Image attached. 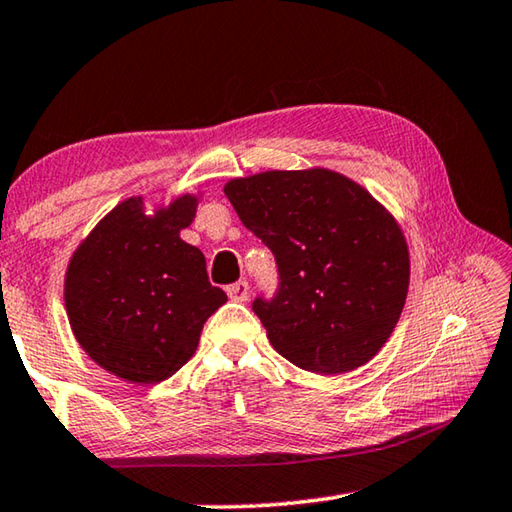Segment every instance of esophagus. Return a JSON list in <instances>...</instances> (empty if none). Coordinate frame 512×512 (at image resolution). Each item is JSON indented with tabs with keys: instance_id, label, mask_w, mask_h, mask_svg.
<instances>
[{
	"instance_id": "esophagus-1",
	"label": "esophagus",
	"mask_w": 512,
	"mask_h": 512,
	"mask_svg": "<svg viewBox=\"0 0 512 512\" xmlns=\"http://www.w3.org/2000/svg\"><path fill=\"white\" fill-rule=\"evenodd\" d=\"M226 291H228V297H230V300H235V302H246V300H248V293H250V286H248V282H246V280H241V282H237V284L228 286Z\"/></svg>"
}]
</instances>
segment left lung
I'll use <instances>...</instances> for the list:
<instances>
[{"mask_svg": "<svg viewBox=\"0 0 512 512\" xmlns=\"http://www.w3.org/2000/svg\"><path fill=\"white\" fill-rule=\"evenodd\" d=\"M224 192L280 268L275 300L253 304L273 349L320 376L374 358L410 288V250L392 212L329 167L237 176Z\"/></svg>", "mask_w": 512, "mask_h": 512, "instance_id": "obj_1", "label": "left lung"}]
</instances>
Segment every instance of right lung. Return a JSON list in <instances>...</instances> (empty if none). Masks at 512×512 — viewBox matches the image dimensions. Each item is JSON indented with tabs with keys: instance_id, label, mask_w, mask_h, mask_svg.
I'll list each match as a JSON object with an SVG mask.
<instances>
[{
	"instance_id": "obj_1",
	"label": "right lung",
	"mask_w": 512,
	"mask_h": 512,
	"mask_svg": "<svg viewBox=\"0 0 512 512\" xmlns=\"http://www.w3.org/2000/svg\"><path fill=\"white\" fill-rule=\"evenodd\" d=\"M203 194H179L145 208L120 201L80 241L64 273V306L73 338L109 374L156 385L199 347L201 329L226 293L208 282L206 257L181 230Z\"/></svg>"
}]
</instances>
